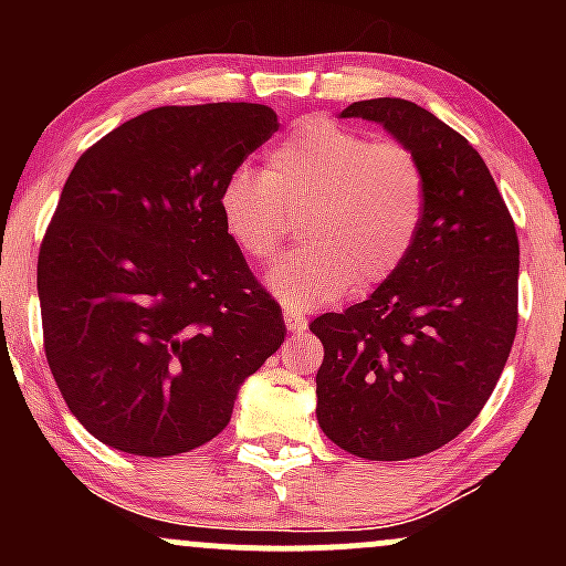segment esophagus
Returning a JSON list of instances; mask_svg holds the SVG:
<instances>
[{
	"label": "esophagus",
	"mask_w": 566,
	"mask_h": 566,
	"mask_svg": "<svg viewBox=\"0 0 566 566\" xmlns=\"http://www.w3.org/2000/svg\"><path fill=\"white\" fill-rule=\"evenodd\" d=\"M284 324H287L290 333H303L305 324H308V319L301 314V311H292V308H284Z\"/></svg>",
	"instance_id": "34e87169"
}]
</instances>
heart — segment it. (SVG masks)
I'll return each instance as SVG.
<instances>
[{
	"instance_id": "b5f03b06",
	"label": "heart",
	"mask_w": 566,
	"mask_h": 566,
	"mask_svg": "<svg viewBox=\"0 0 566 566\" xmlns=\"http://www.w3.org/2000/svg\"><path fill=\"white\" fill-rule=\"evenodd\" d=\"M229 239L250 261L282 250L292 218L303 242L265 284L290 308H316L375 287L407 261L426 212V175L412 148L333 119L297 125L271 151L269 170L237 167L218 199Z\"/></svg>"
}]
</instances>
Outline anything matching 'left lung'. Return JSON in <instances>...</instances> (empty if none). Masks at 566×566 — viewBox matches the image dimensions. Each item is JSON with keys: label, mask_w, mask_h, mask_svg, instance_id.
<instances>
[{"label": "left lung", "mask_w": 566, "mask_h": 566, "mask_svg": "<svg viewBox=\"0 0 566 566\" xmlns=\"http://www.w3.org/2000/svg\"><path fill=\"white\" fill-rule=\"evenodd\" d=\"M405 143L426 175L407 261L367 301L308 324L322 340L316 420L356 458H420L473 423L516 337L518 239L484 159L401 97L343 108Z\"/></svg>", "instance_id": "8db88e82"}]
</instances>
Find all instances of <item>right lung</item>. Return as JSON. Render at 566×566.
<instances>
[{
	"label": "right lung",
	"instance_id": "right-lung-1",
	"mask_svg": "<svg viewBox=\"0 0 566 566\" xmlns=\"http://www.w3.org/2000/svg\"><path fill=\"white\" fill-rule=\"evenodd\" d=\"M276 129L261 103L161 106L71 170L36 290L53 378L103 444L167 458L216 439L242 382L282 346V308L218 207Z\"/></svg>",
	"mask_w": 566,
	"mask_h": 566
}]
</instances>
